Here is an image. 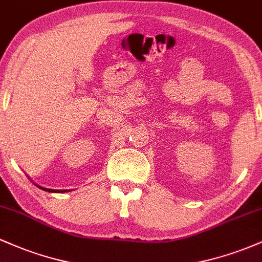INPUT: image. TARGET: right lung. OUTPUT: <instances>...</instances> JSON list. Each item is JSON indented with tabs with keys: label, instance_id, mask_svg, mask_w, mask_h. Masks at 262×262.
<instances>
[{
	"label": "right lung",
	"instance_id": "1",
	"mask_svg": "<svg viewBox=\"0 0 262 262\" xmlns=\"http://www.w3.org/2000/svg\"><path fill=\"white\" fill-rule=\"evenodd\" d=\"M38 186V185H37ZM39 188H41V189H44V191H48V192H66V189H50V188H45V187H41V186H38Z\"/></svg>",
	"mask_w": 262,
	"mask_h": 262
}]
</instances>
